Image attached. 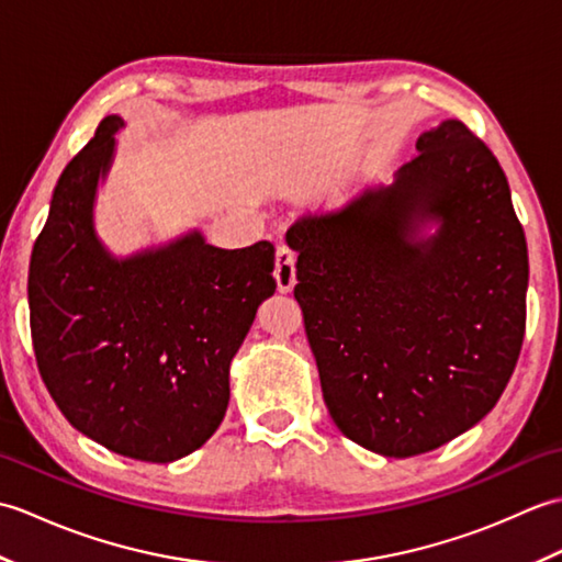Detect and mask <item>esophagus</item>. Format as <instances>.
<instances>
[{
	"instance_id": "esophagus-1",
	"label": "esophagus",
	"mask_w": 562,
	"mask_h": 562,
	"mask_svg": "<svg viewBox=\"0 0 562 562\" xmlns=\"http://www.w3.org/2000/svg\"><path fill=\"white\" fill-rule=\"evenodd\" d=\"M296 256L290 246H278L274 250V282L280 292H290L296 282Z\"/></svg>"
}]
</instances>
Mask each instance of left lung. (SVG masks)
<instances>
[{
	"instance_id": "8db88e82",
	"label": "left lung",
	"mask_w": 562,
	"mask_h": 562,
	"mask_svg": "<svg viewBox=\"0 0 562 562\" xmlns=\"http://www.w3.org/2000/svg\"><path fill=\"white\" fill-rule=\"evenodd\" d=\"M415 149L391 186L288 229L333 423L393 459L447 445L495 408L527 324V238L493 151L459 121Z\"/></svg>"
}]
</instances>
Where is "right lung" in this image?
<instances>
[{
	"label": "right lung",
	"mask_w": 562,
	"mask_h": 562,
	"mask_svg": "<svg viewBox=\"0 0 562 562\" xmlns=\"http://www.w3.org/2000/svg\"><path fill=\"white\" fill-rule=\"evenodd\" d=\"M123 117L59 176L29 268L31 338L41 376L71 427L121 457L169 463L214 435L229 367L274 294V246L217 248L193 229L113 256L93 207Z\"/></svg>",
	"instance_id": "1"
}]
</instances>
